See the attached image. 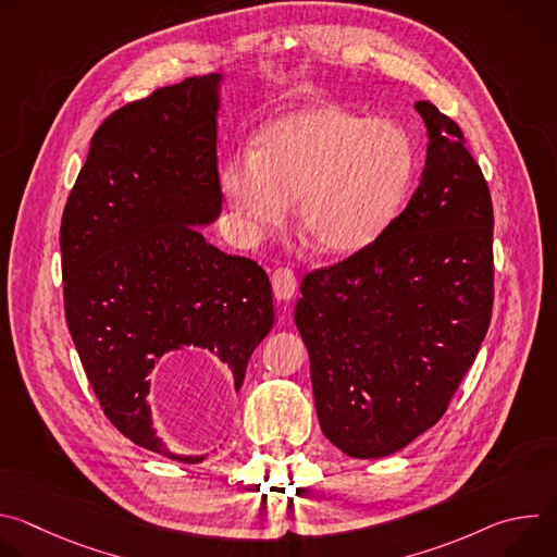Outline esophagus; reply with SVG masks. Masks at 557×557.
I'll return each instance as SVG.
<instances>
[{"instance_id": "obj_1", "label": "esophagus", "mask_w": 557, "mask_h": 557, "mask_svg": "<svg viewBox=\"0 0 557 557\" xmlns=\"http://www.w3.org/2000/svg\"><path fill=\"white\" fill-rule=\"evenodd\" d=\"M271 282H273V293L280 301H288L297 293V277L288 267L275 269Z\"/></svg>"}]
</instances>
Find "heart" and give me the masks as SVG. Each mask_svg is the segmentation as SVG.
Instances as JSON below:
<instances>
[{
    "label": "heart",
    "mask_w": 557,
    "mask_h": 557,
    "mask_svg": "<svg viewBox=\"0 0 557 557\" xmlns=\"http://www.w3.org/2000/svg\"><path fill=\"white\" fill-rule=\"evenodd\" d=\"M417 151L392 121L317 106L271 121L256 153H233L220 187L251 235L277 226L297 200V228L312 249L346 256L374 243L401 207Z\"/></svg>",
    "instance_id": "heart-1"
}]
</instances>
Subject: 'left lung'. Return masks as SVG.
<instances>
[{"label": "left lung", "mask_w": 557, "mask_h": 557, "mask_svg": "<svg viewBox=\"0 0 557 557\" xmlns=\"http://www.w3.org/2000/svg\"><path fill=\"white\" fill-rule=\"evenodd\" d=\"M414 108L430 143L408 207L361 251L306 273L295 306L322 432L352 458L436 425L492 322L487 181L460 127L430 101Z\"/></svg>", "instance_id": "obj_1"}]
</instances>
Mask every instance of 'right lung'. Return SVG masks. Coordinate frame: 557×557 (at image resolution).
Returning a JSON list of instances; mask_svg holds the SVG:
<instances>
[{"instance_id": "add662e5", "label": "right lung", "mask_w": 557, "mask_h": 557, "mask_svg": "<svg viewBox=\"0 0 557 557\" xmlns=\"http://www.w3.org/2000/svg\"><path fill=\"white\" fill-rule=\"evenodd\" d=\"M222 74L191 76L112 112L61 218L65 322L110 423L181 462L151 425L147 394L168 352L205 348L240 389L273 326L258 262L226 256L198 226L222 209L215 114Z\"/></svg>"}]
</instances>
